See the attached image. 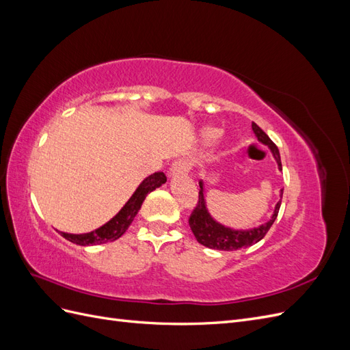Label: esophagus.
<instances>
[{
  "instance_id": "obj_1",
  "label": "esophagus",
  "mask_w": 350,
  "mask_h": 350,
  "mask_svg": "<svg viewBox=\"0 0 350 350\" xmlns=\"http://www.w3.org/2000/svg\"><path fill=\"white\" fill-rule=\"evenodd\" d=\"M189 162L185 161V159H179V161H175L171 167H169V176H179V175H185L189 171Z\"/></svg>"
}]
</instances>
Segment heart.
<instances>
[{"label": "heart", "mask_w": 350, "mask_h": 350, "mask_svg": "<svg viewBox=\"0 0 350 350\" xmlns=\"http://www.w3.org/2000/svg\"><path fill=\"white\" fill-rule=\"evenodd\" d=\"M221 130L213 129V126H207L203 131H201V142L204 146H215L221 139Z\"/></svg>", "instance_id": "obj_1"}]
</instances>
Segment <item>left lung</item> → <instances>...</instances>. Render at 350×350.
<instances>
[{"label":"left lung","instance_id":"obj_1","mask_svg":"<svg viewBox=\"0 0 350 350\" xmlns=\"http://www.w3.org/2000/svg\"><path fill=\"white\" fill-rule=\"evenodd\" d=\"M252 131L256 134L257 140L260 143H262L264 146H267L274 161L278 163L279 171H282V161H280V153L279 149L274 144L270 137L264 133L260 126L252 122ZM200 193H198V204L194 208V211L189 216V228H191L193 234L196 237V239L198 241V243L204 245L207 248L211 250H219V251H237L241 248H247L257 243L258 241H261L266 234L269 232V229L271 228V225L274 224V220L278 217L279 208L282 204V196H283V189H280V200L278 201V204L274 206L273 215L271 217L257 228H251V229H234L219 224L217 220L213 219V216L210 215V211L207 208L206 204V198H204V184L203 181H200Z\"/></svg>","mask_w":350,"mask_h":350}]
</instances>
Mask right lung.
Returning <instances> with one entry per match:
<instances>
[{
    "label": "right lung",
    "mask_w": 350,
    "mask_h": 350,
    "mask_svg": "<svg viewBox=\"0 0 350 350\" xmlns=\"http://www.w3.org/2000/svg\"><path fill=\"white\" fill-rule=\"evenodd\" d=\"M165 183L166 176L163 172H154L149 175L143 179L139 187H137V189L129 198V201L124 204V207L109 221H107V224L92 232H88V234H67V232H59L61 237H64L70 242L77 243V245L81 247L98 245V243L116 241L125 234V230L131 225L135 215L139 213V210L142 208L146 196L154 191L156 188L162 187V184Z\"/></svg>",
    "instance_id": "right-lung-1"
}]
</instances>
